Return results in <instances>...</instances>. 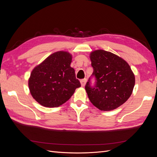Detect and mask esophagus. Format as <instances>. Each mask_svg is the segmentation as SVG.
<instances>
[{"instance_id":"1","label":"esophagus","mask_w":157,"mask_h":157,"mask_svg":"<svg viewBox=\"0 0 157 157\" xmlns=\"http://www.w3.org/2000/svg\"><path fill=\"white\" fill-rule=\"evenodd\" d=\"M86 78H84V79H82L81 80H80V84H81V86L82 87H84L85 86V84H86Z\"/></svg>"}]
</instances>
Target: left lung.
<instances>
[{"label":"left lung","mask_w":157,"mask_h":157,"mask_svg":"<svg viewBox=\"0 0 157 157\" xmlns=\"http://www.w3.org/2000/svg\"><path fill=\"white\" fill-rule=\"evenodd\" d=\"M95 84L89 78L85 89L90 101L101 111H111L125 103L135 85V77L126 61L103 50L90 54Z\"/></svg>","instance_id":"8db88e82"}]
</instances>
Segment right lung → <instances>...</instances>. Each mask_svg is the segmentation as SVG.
I'll return each mask as SVG.
<instances>
[{"label": "right lung", "mask_w": 157, "mask_h": 157, "mask_svg": "<svg viewBox=\"0 0 157 157\" xmlns=\"http://www.w3.org/2000/svg\"><path fill=\"white\" fill-rule=\"evenodd\" d=\"M72 56L67 52H55L31 72L29 88L33 98L46 107H57L80 87L75 70L70 66Z\"/></svg>", "instance_id": "1"}]
</instances>
